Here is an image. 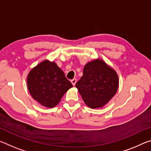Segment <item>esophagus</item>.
I'll use <instances>...</instances> for the list:
<instances>
[{
  "label": "esophagus",
  "instance_id": "obj_1",
  "mask_svg": "<svg viewBox=\"0 0 151 151\" xmlns=\"http://www.w3.org/2000/svg\"><path fill=\"white\" fill-rule=\"evenodd\" d=\"M70 82H71V83L73 84V85L75 86L76 83V78H73V79H72V80L70 81Z\"/></svg>",
  "mask_w": 151,
  "mask_h": 151
}]
</instances>
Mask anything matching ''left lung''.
<instances>
[{"label": "left lung", "instance_id": "8db88e82", "mask_svg": "<svg viewBox=\"0 0 151 151\" xmlns=\"http://www.w3.org/2000/svg\"><path fill=\"white\" fill-rule=\"evenodd\" d=\"M119 76L115 70L100 58L86 63L76 87L85 103L91 109L104 106L116 93Z\"/></svg>", "mask_w": 151, "mask_h": 151}]
</instances>
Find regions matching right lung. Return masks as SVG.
<instances>
[{"label": "right lung", "instance_id": "right-lung-1", "mask_svg": "<svg viewBox=\"0 0 151 151\" xmlns=\"http://www.w3.org/2000/svg\"><path fill=\"white\" fill-rule=\"evenodd\" d=\"M27 86L35 101L47 108H53L73 85L54 61L45 60L30 70Z\"/></svg>", "mask_w": 151, "mask_h": 151}]
</instances>
